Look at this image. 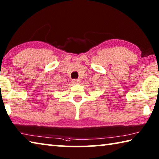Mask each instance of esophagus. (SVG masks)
<instances>
[{"label":"esophagus","instance_id":"1","mask_svg":"<svg viewBox=\"0 0 159 159\" xmlns=\"http://www.w3.org/2000/svg\"><path fill=\"white\" fill-rule=\"evenodd\" d=\"M80 82V80L79 79H74L72 80V83H74V84H79Z\"/></svg>","mask_w":159,"mask_h":159}]
</instances>
